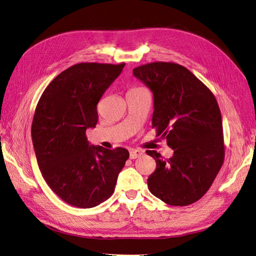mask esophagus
<instances>
[{
  "label": "esophagus",
  "instance_id": "obj_1",
  "mask_svg": "<svg viewBox=\"0 0 256 256\" xmlns=\"http://www.w3.org/2000/svg\"><path fill=\"white\" fill-rule=\"evenodd\" d=\"M141 154H142V152L138 150H130L129 152L130 159H136L138 157H141Z\"/></svg>",
  "mask_w": 256,
  "mask_h": 256
}]
</instances>
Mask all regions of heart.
Segmentation results:
<instances>
[{"mask_svg":"<svg viewBox=\"0 0 256 256\" xmlns=\"http://www.w3.org/2000/svg\"><path fill=\"white\" fill-rule=\"evenodd\" d=\"M132 90H138V88H132Z\"/></svg>","mask_w":256,"mask_h":256,"instance_id":"b5f03b06","label":"heart"}]
</instances>
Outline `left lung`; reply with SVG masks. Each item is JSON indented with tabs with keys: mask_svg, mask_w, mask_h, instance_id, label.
<instances>
[{
	"mask_svg": "<svg viewBox=\"0 0 256 256\" xmlns=\"http://www.w3.org/2000/svg\"><path fill=\"white\" fill-rule=\"evenodd\" d=\"M134 76L152 92V127L174 150L156 160L147 180L152 194L172 206L196 202L210 188L224 159L222 118L218 102L204 83L187 68L156 62L134 69Z\"/></svg>",
	"mask_w": 256,
	"mask_h": 256,
	"instance_id": "left-lung-1",
	"label": "left lung"
}]
</instances>
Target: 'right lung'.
<instances>
[{
    "mask_svg": "<svg viewBox=\"0 0 256 256\" xmlns=\"http://www.w3.org/2000/svg\"><path fill=\"white\" fill-rule=\"evenodd\" d=\"M125 64L81 63L60 72L36 106L32 141L38 166L64 202L92 208L109 198L129 158L126 148L106 150L88 141L98 122L97 104Z\"/></svg>",
    "mask_w": 256,
    "mask_h": 256,
    "instance_id": "right-lung-1",
    "label": "right lung"
}]
</instances>
